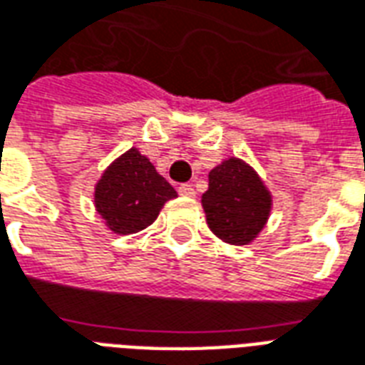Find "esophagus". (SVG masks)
<instances>
[{"instance_id":"34e87169","label":"esophagus","mask_w":365,"mask_h":365,"mask_svg":"<svg viewBox=\"0 0 365 365\" xmlns=\"http://www.w3.org/2000/svg\"><path fill=\"white\" fill-rule=\"evenodd\" d=\"M178 191H180V195H183V197L195 195V190H193V185H191V183H182V185L178 187Z\"/></svg>"}]
</instances>
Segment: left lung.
I'll return each mask as SVG.
<instances>
[{
	"label": "left lung",
	"mask_w": 365,
	"mask_h": 365,
	"mask_svg": "<svg viewBox=\"0 0 365 365\" xmlns=\"http://www.w3.org/2000/svg\"><path fill=\"white\" fill-rule=\"evenodd\" d=\"M207 224L226 244L245 245L265 226L271 195L259 175L237 158L210 170L203 193Z\"/></svg>",
	"instance_id": "1"
}]
</instances>
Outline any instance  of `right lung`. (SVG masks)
Returning <instances> with one entry per match:
<instances>
[{"label": "right lung", "mask_w": 365, "mask_h": 365, "mask_svg": "<svg viewBox=\"0 0 365 365\" xmlns=\"http://www.w3.org/2000/svg\"><path fill=\"white\" fill-rule=\"evenodd\" d=\"M175 190L147 156L129 148L104 172L94 190V205L115 234H135L155 222Z\"/></svg>", "instance_id": "add662e5"}]
</instances>
